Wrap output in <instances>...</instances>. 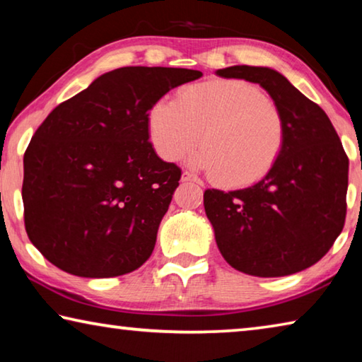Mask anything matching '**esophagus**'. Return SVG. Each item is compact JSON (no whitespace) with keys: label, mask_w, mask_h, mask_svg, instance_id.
<instances>
[{"label":"esophagus","mask_w":362,"mask_h":362,"mask_svg":"<svg viewBox=\"0 0 362 362\" xmlns=\"http://www.w3.org/2000/svg\"><path fill=\"white\" fill-rule=\"evenodd\" d=\"M182 182H194V183H199V185H203V182H201L198 177H194L193 174H189V173L182 174Z\"/></svg>","instance_id":"34e87169"}]
</instances>
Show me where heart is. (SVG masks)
I'll use <instances>...</instances> for the list:
<instances>
[{"label":"heart","mask_w":362,"mask_h":362,"mask_svg":"<svg viewBox=\"0 0 362 362\" xmlns=\"http://www.w3.org/2000/svg\"><path fill=\"white\" fill-rule=\"evenodd\" d=\"M150 140L159 156L179 161L196 145L189 164L228 187L250 185L278 163L286 119L259 86L217 79L183 88L175 100H159L148 113Z\"/></svg>","instance_id":"1"}]
</instances>
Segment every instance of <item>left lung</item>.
<instances>
[{"mask_svg":"<svg viewBox=\"0 0 362 362\" xmlns=\"http://www.w3.org/2000/svg\"><path fill=\"white\" fill-rule=\"evenodd\" d=\"M220 78L260 84L286 119V145L254 185L206 189L204 209L230 265L250 276L293 274L321 260L345 225L348 156L324 110L279 71L235 65Z\"/></svg>","mask_w":362,"mask_h":362,"instance_id":"8db88e82","label":"left lung"}]
</instances>
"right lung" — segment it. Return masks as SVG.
<instances>
[{
	"mask_svg": "<svg viewBox=\"0 0 362 362\" xmlns=\"http://www.w3.org/2000/svg\"><path fill=\"white\" fill-rule=\"evenodd\" d=\"M198 70L122 66L60 103L23 155V218L64 272L113 278L150 259L182 170L148 142V112Z\"/></svg>",
	"mask_w": 362,
	"mask_h": 362,
	"instance_id": "obj_1",
	"label": "right lung"
}]
</instances>
